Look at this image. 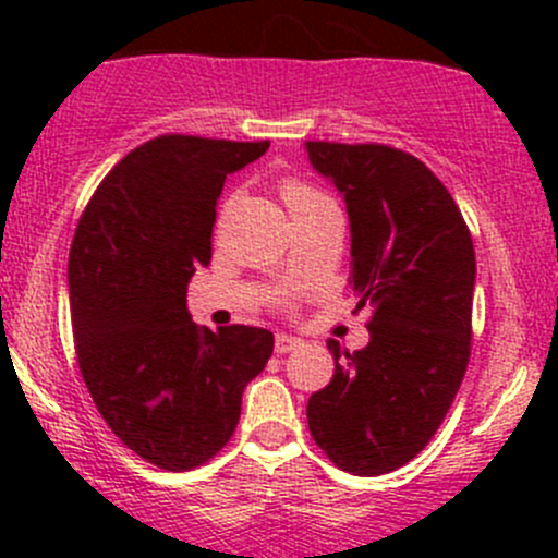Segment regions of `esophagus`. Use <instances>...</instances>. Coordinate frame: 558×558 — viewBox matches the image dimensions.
<instances>
[{
	"label": "esophagus",
	"instance_id": "esophagus-1",
	"mask_svg": "<svg viewBox=\"0 0 558 558\" xmlns=\"http://www.w3.org/2000/svg\"><path fill=\"white\" fill-rule=\"evenodd\" d=\"M302 345L300 337H291V335H278L275 337V351L278 353H291Z\"/></svg>",
	"mask_w": 558,
	"mask_h": 558
}]
</instances>
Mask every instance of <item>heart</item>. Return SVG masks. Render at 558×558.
Listing matches in <instances>:
<instances>
[{"label": "heart", "mask_w": 558, "mask_h": 558, "mask_svg": "<svg viewBox=\"0 0 558 558\" xmlns=\"http://www.w3.org/2000/svg\"><path fill=\"white\" fill-rule=\"evenodd\" d=\"M280 194H283V202H286V207H289L291 216L300 210H305V207L315 205V202L326 199V196H320L318 191L311 189V185L300 183V180H286L283 189H280Z\"/></svg>", "instance_id": "obj_1"}]
</instances>
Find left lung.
<instances>
[{
    "label": "left lung",
    "instance_id": "left-lung-1",
    "mask_svg": "<svg viewBox=\"0 0 558 558\" xmlns=\"http://www.w3.org/2000/svg\"><path fill=\"white\" fill-rule=\"evenodd\" d=\"M307 156L345 202L356 307H375L367 348L326 342L335 375L307 402V426L340 470L384 475L432 440L464 378L475 247L453 196L415 156L342 143H307Z\"/></svg>",
    "mask_w": 558,
    "mask_h": 558
}]
</instances>
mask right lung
I'll use <instances>...</instances> for the list:
<instances>
[{
  "label": "right lung",
  "mask_w": 558,
  "mask_h": 558,
  "mask_svg": "<svg viewBox=\"0 0 558 558\" xmlns=\"http://www.w3.org/2000/svg\"><path fill=\"white\" fill-rule=\"evenodd\" d=\"M267 148V140H150L107 172L72 240L83 380L112 435L161 470H191L227 446L245 386L272 356V331H213L185 307L191 275L210 264L223 180Z\"/></svg>",
  "instance_id": "obj_1"
}]
</instances>
